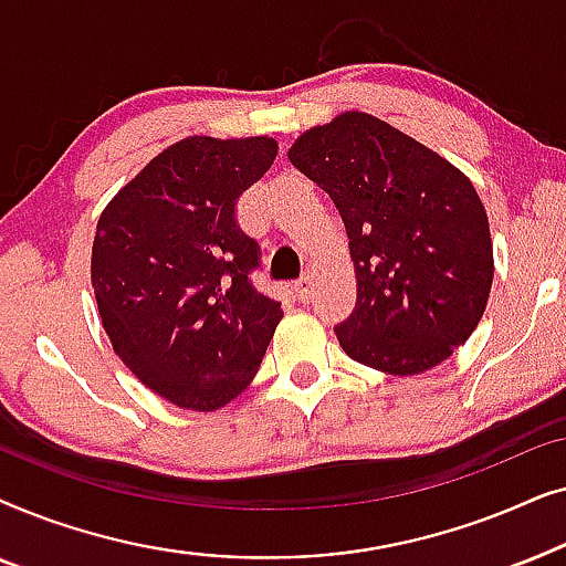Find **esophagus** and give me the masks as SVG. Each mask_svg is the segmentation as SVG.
Masks as SVG:
<instances>
[{
  "label": "esophagus",
  "instance_id": "esophagus-1",
  "mask_svg": "<svg viewBox=\"0 0 566 566\" xmlns=\"http://www.w3.org/2000/svg\"><path fill=\"white\" fill-rule=\"evenodd\" d=\"M293 289H296V296L301 301H308V296H312V289H314V275L312 273H304V275L298 277Z\"/></svg>",
  "mask_w": 566,
  "mask_h": 566
}]
</instances>
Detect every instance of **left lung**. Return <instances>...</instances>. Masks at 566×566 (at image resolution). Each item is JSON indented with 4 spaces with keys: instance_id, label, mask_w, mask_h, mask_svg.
<instances>
[{
    "instance_id": "left-lung-1",
    "label": "left lung",
    "mask_w": 566,
    "mask_h": 566,
    "mask_svg": "<svg viewBox=\"0 0 566 566\" xmlns=\"http://www.w3.org/2000/svg\"><path fill=\"white\" fill-rule=\"evenodd\" d=\"M291 165L335 200L358 281L343 350L391 376L436 368L467 343L492 291L486 211L461 169L368 113L308 128Z\"/></svg>"
}]
</instances>
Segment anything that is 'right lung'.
<instances>
[{
	"mask_svg": "<svg viewBox=\"0 0 566 566\" xmlns=\"http://www.w3.org/2000/svg\"><path fill=\"white\" fill-rule=\"evenodd\" d=\"M275 154L268 136H188L99 213L92 289L103 327L130 374L182 409L239 397L283 319L250 281L260 247L234 216Z\"/></svg>",
	"mask_w": 566,
	"mask_h": 566,
	"instance_id": "add662e5",
	"label": "right lung"
}]
</instances>
